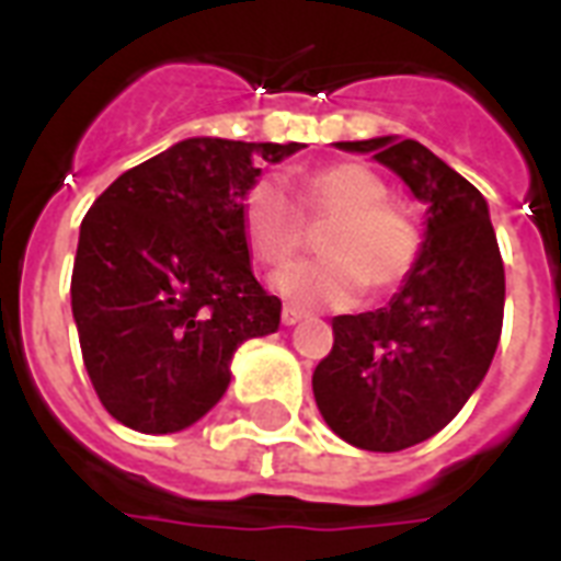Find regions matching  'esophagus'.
<instances>
[{
    "mask_svg": "<svg viewBox=\"0 0 561 561\" xmlns=\"http://www.w3.org/2000/svg\"><path fill=\"white\" fill-rule=\"evenodd\" d=\"M302 317H306V311H302L299 306H290V302H285V306H282V323L285 325H297Z\"/></svg>",
    "mask_w": 561,
    "mask_h": 561,
    "instance_id": "1",
    "label": "esophagus"
}]
</instances>
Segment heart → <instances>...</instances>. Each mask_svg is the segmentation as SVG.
<instances>
[{"mask_svg":"<svg viewBox=\"0 0 561 561\" xmlns=\"http://www.w3.org/2000/svg\"><path fill=\"white\" fill-rule=\"evenodd\" d=\"M308 220H332L320 238V262H299L273 276V288L302 306L346 308L364 285L383 294L408 279L422 253V232L390 201L383 180L358 162H337L308 174L299 188ZM247 244L271 267L288 264L306 227L290 192L276 178H259L241 203Z\"/></svg>","mask_w":561,"mask_h":561,"instance_id":"heart-1","label":"heart"}]
</instances>
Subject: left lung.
<instances>
[{"mask_svg":"<svg viewBox=\"0 0 561 561\" xmlns=\"http://www.w3.org/2000/svg\"><path fill=\"white\" fill-rule=\"evenodd\" d=\"M373 153L425 203L416 267L387 308L332 320L314 369L317 408L364 451H401L439 434L480 387L504 325V262L483 194L416 139L334 142Z\"/></svg>","mask_w":561,"mask_h":561,"instance_id":"1","label":"left lung"}]
</instances>
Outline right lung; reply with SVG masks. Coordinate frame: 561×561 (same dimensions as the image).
I'll list each match as a JSON object with an SVG mask.
<instances>
[{"instance_id": "obj_1", "label": "right lung", "mask_w": 561, "mask_h": 561, "mask_svg": "<svg viewBox=\"0 0 561 561\" xmlns=\"http://www.w3.org/2000/svg\"><path fill=\"white\" fill-rule=\"evenodd\" d=\"M306 145L194 136L113 180L81 224L72 317L101 404L139 434H178L229 387L232 355L279 329L255 282L241 203L264 162Z\"/></svg>"}]
</instances>
